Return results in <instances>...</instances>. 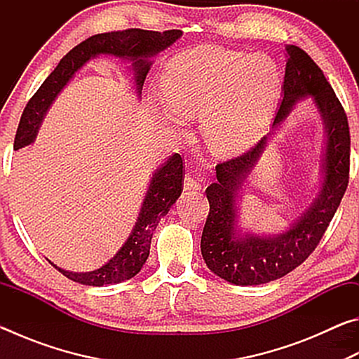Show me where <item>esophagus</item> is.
Instances as JSON below:
<instances>
[{
  "label": "esophagus",
  "instance_id": "1",
  "mask_svg": "<svg viewBox=\"0 0 359 359\" xmlns=\"http://www.w3.org/2000/svg\"><path fill=\"white\" fill-rule=\"evenodd\" d=\"M201 182L198 179H194L191 174H187L184 179V188L185 190H201Z\"/></svg>",
  "mask_w": 359,
  "mask_h": 359
}]
</instances>
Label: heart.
Returning a JSON list of instances; mask_svg holds the SVG:
<instances>
[{
    "label": "heart",
    "instance_id": "1",
    "mask_svg": "<svg viewBox=\"0 0 359 359\" xmlns=\"http://www.w3.org/2000/svg\"><path fill=\"white\" fill-rule=\"evenodd\" d=\"M280 71L269 57L196 47L180 53L163 71V90L171 106L165 117L184 126L201 117L205 145L218 156H236L263 135L280 88Z\"/></svg>",
    "mask_w": 359,
    "mask_h": 359
}]
</instances>
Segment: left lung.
<instances>
[{
	"mask_svg": "<svg viewBox=\"0 0 359 359\" xmlns=\"http://www.w3.org/2000/svg\"><path fill=\"white\" fill-rule=\"evenodd\" d=\"M287 68L283 100L274 126L287 117L297 100L313 96L326 123L325 180L320 196L294 226L276 238H234V191L258 160L266 137L242 155L215 166L217 182L208 187L209 215L205 220L201 253L212 272L236 285H261L277 280L309 258L323 238L342 201L350 179V128L342 104L318 65L297 46H285Z\"/></svg>",
	"mask_w": 359,
	"mask_h": 359,
	"instance_id": "8db88e82",
	"label": "left lung"
}]
</instances>
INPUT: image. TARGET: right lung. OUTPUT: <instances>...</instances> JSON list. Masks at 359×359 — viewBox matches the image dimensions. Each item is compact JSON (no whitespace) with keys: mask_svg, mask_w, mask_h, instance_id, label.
Here are the masks:
<instances>
[{"mask_svg":"<svg viewBox=\"0 0 359 359\" xmlns=\"http://www.w3.org/2000/svg\"><path fill=\"white\" fill-rule=\"evenodd\" d=\"M180 29H168V32L160 33L141 28H128L121 29V32L95 34L71 48L60 60L57 68L50 72V76L38 88V92L27 102L19 126H17L14 150H19L23 145L34 141L36 131H38L48 106L55 100L60 90L68 83L72 74L90 58L100 55V53H107V55L133 60L136 87L137 92L141 93L145 76L150 69L149 57L174 44L175 39L180 38ZM184 177L185 163L179 154H174L165 163V166L160 168V171L154 175L135 229L125 245L107 264L96 271L85 272V274L68 272L55 266L57 269L71 280L90 285V287L112 285L135 277L149 258L151 234H154L158 222L163 215L168 214L175 199L184 190Z\"/></svg>","mask_w":359,"mask_h":359,"instance_id":"add662e5","label":"right lung"}]
</instances>
